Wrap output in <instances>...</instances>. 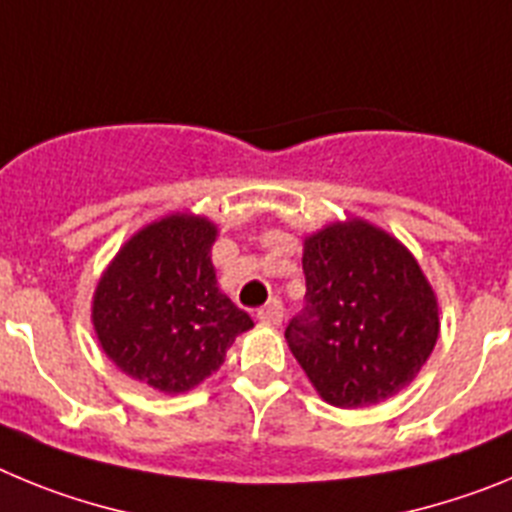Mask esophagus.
Segmentation results:
<instances>
[{
  "label": "esophagus",
  "instance_id": "1",
  "mask_svg": "<svg viewBox=\"0 0 512 512\" xmlns=\"http://www.w3.org/2000/svg\"><path fill=\"white\" fill-rule=\"evenodd\" d=\"M256 318H259V323H264V325H279L284 318L282 302L269 300L264 307H259V310H256Z\"/></svg>",
  "mask_w": 512,
  "mask_h": 512
}]
</instances>
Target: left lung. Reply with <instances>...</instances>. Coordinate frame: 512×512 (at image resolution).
<instances>
[{
	"instance_id": "8db88e82",
	"label": "left lung",
	"mask_w": 512,
	"mask_h": 512,
	"mask_svg": "<svg viewBox=\"0 0 512 512\" xmlns=\"http://www.w3.org/2000/svg\"><path fill=\"white\" fill-rule=\"evenodd\" d=\"M305 307L284 338L336 408H366L408 387L438 341V300L395 235L351 217L305 238Z\"/></svg>"
}]
</instances>
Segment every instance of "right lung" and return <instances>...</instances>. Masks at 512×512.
<instances>
[{"label": "right lung", "instance_id": "1", "mask_svg": "<svg viewBox=\"0 0 512 512\" xmlns=\"http://www.w3.org/2000/svg\"><path fill=\"white\" fill-rule=\"evenodd\" d=\"M217 225L174 212L140 228L99 279L92 323L120 372L166 395L189 392L225 361L248 312L220 292L210 251Z\"/></svg>", "mask_w": 512, "mask_h": 512}]
</instances>
